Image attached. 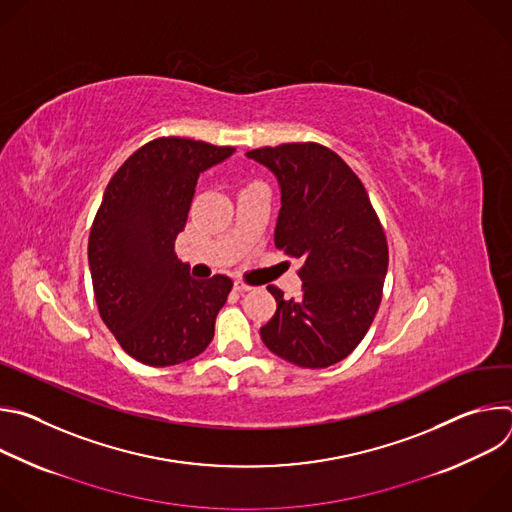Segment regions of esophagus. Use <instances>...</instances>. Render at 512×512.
<instances>
[{"label": "esophagus", "mask_w": 512, "mask_h": 512, "mask_svg": "<svg viewBox=\"0 0 512 512\" xmlns=\"http://www.w3.org/2000/svg\"><path fill=\"white\" fill-rule=\"evenodd\" d=\"M235 291H239V294H245V291H249L251 289V285H247V283H243V281H235Z\"/></svg>", "instance_id": "obj_1"}]
</instances>
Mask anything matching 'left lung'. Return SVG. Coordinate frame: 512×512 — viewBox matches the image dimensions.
I'll return each mask as SVG.
<instances>
[{
	"instance_id": "left-lung-1",
	"label": "left lung",
	"mask_w": 512,
	"mask_h": 512,
	"mask_svg": "<svg viewBox=\"0 0 512 512\" xmlns=\"http://www.w3.org/2000/svg\"><path fill=\"white\" fill-rule=\"evenodd\" d=\"M279 184L275 247L304 261L302 296L283 300L259 330L279 358L326 369L346 358L371 328L389 265L383 227L367 190L340 156L318 143H283L247 152Z\"/></svg>"
}]
</instances>
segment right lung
<instances>
[{
  "mask_svg": "<svg viewBox=\"0 0 512 512\" xmlns=\"http://www.w3.org/2000/svg\"><path fill=\"white\" fill-rule=\"evenodd\" d=\"M235 148L184 137L145 143L115 172L89 237L99 314L121 348L150 367L198 356L214 336L231 277H190L174 251L198 176Z\"/></svg>",
  "mask_w": 512,
  "mask_h": 512,
  "instance_id": "add662e5",
  "label": "right lung"
}]
</instances>
